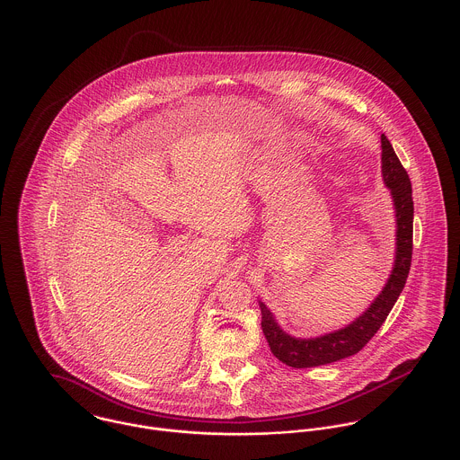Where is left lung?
Here are the masks:
<instances>
[{"mask_svg":"<svg viewBox=\"0 0 460 460\" xmlns=\"http://www.w3.org/2000/svg\"><path fill=\"white\" fill-rule=\"evenodd\" d=\"M381 164L383 181L392 193L396 223V243H394V262L392 274L379 292V296L370 303V306L345 328L321 334L315 338H296L285 332L276 323L270 310L259 301L262 312V331L270 347V352L285 365L292 368H310L340 361L343 358L359 352L370 338L385 324L388 314L403 290L412 257V190L407 172L394 154L390 139L381 136Z\"/></svg>","mask_w":460,"mask_h":460,"instance_id":"1","label":"left lung"}]
</instances>
